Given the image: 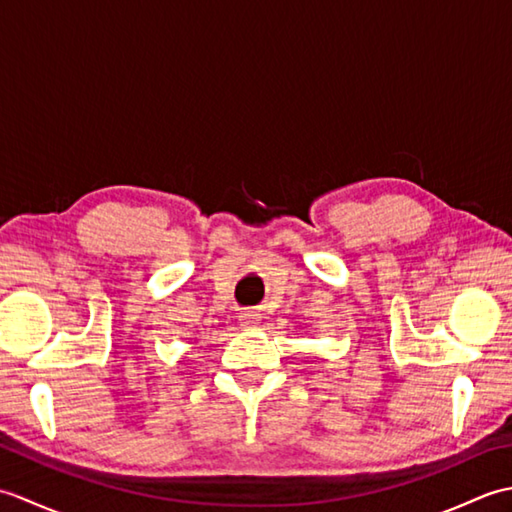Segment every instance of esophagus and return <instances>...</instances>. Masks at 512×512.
Returning <instances> with one entry per match:
<instances>
[{
  "label": "esophagus",
  "instance_id": "34e87169",
  "mask_svg": "<svg viewBox=\"0 0 512 512\" xmlns=\"http://www.w3.org/2000/svg\"><path fill=\"white\" fill-rule=\"evenodd\" d=\"M239 323H242L244 328H257V325L262 323V314H259V312H253V310L239 312Z\"/></svg>",
  "mask_w": 512,
  "mask_h": 512
}]
</instances>
